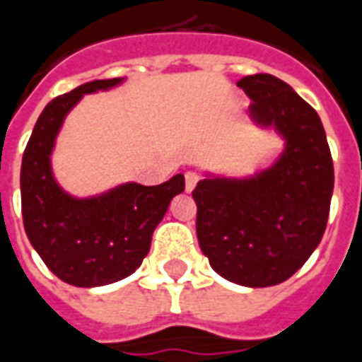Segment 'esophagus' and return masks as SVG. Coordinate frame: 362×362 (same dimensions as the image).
<instances>
[{"label": "esophagus", "mask_w": 362, "mask_h": 362, "mask_svg": "<svg viewBox=\"0 0 362 362\" xmlns=\"http://www.w3.org/2000/svg\"><path fill=\"white\" fill-rule=\"evenodd\" d=\"M199 173H194V171H187L185 173V187L187 191H193L194 187H197V183H199Z\"/></svg>", "instance_id": "34e87169"}]
</instances>
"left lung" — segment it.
Instances as JSON below:
<instances>
[{
  "mask_svg": "<svg viewBox=\"0 0 362 362\" xmlns=\"http://www.w3.org/2000/svg\"><path fill=\"white\" fill-rule=\"evenodd\" d=\"M251 117L286 138L275 165L253 179H202L194 187L197 235L210 265L232 283L273 286L298 271L327 226L333 161L317 112L271 74L238 81Z\"/></svg>",
  "mask_w": 362,
  "mask_h": 362,
  "instance_id": "1",
  "label": "left lung"
}]
</instances>
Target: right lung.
<instances>
[{
  "mask_svg": "<svg viewBox=\"0 0 362 362\" xmlns=\"http://www.w3.org/2000/svg\"><path fill=\"white\" fill-rule=\"evenodd\" d=\"M119 81L95 79L52 99L40 112L23 153L25 232L46 267L74 286H103L132 275L148 255L153 230L171 199L185 189L181 173L161 185L127 183L95 199H74L56 185L50 152L64 117L83 93Z\"/></svg>",
  "mask_w": 362,
  "mask_h": 362,
  "instance_id": "right-lung-1",
  "label": "right lung"
}]
</instances>
